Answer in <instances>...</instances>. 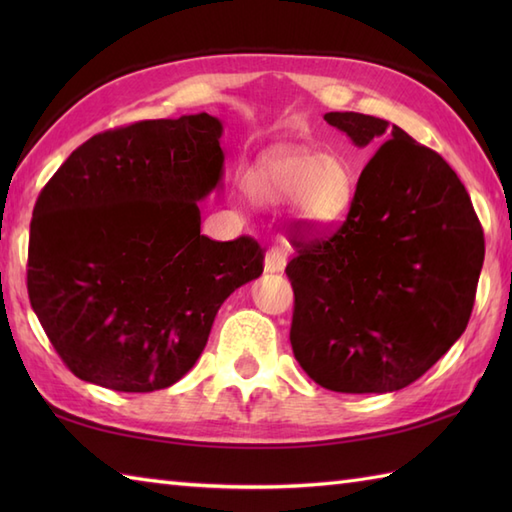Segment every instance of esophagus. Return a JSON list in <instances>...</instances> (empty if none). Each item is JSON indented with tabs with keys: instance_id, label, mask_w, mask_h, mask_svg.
<instances>
[{
	"instance_id": "34e87169",
	"label": "esophagus",
	"mask_w": 512,
	"mask_h": 512,
	"mask_svg": "<svg viewBox=\"0 0 512 512\" xmlns=\"http://www.w3.org/2000/svg\"><path fill=\"white\" fill-rule=\"evenodd\" d=\"M266 273H281L286 268V250L281 246H273L266 253V262H264Z\"/></svg>"
}]
</instances>
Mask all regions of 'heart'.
I'll use <instances>...</instances> for the list:
<instances>
[{"label": "heart", "mask_w": 512, "mask_h": 512, "mask_svg": "<svg viewBox=\"0 0 512 512\" xmlns=\"http://www.w3.org/2000/svg\"><path fill=\"white\" fill-rule=\"evenodd\" d=\"M244 187L257 204L268 209L297 204L303 220L328 226L350 211L356 178L350 162L339 154L279 147L246 173Z\"/></svg>", "instance_id": "b5f03b06"}]
</instances>
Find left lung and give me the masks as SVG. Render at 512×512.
I'll list each match as a JSON object with an SVG mask.
<instances>
[{
    "mask_svg": "<svg viewBox=\"0 0 512 512\" xmlns=\"http://www.w3.org/2000/svg\"><path fill=\"white\" fill-rule=\"evenodd\" d=\"M356 147L385 138L332 235L292 237L290 343L314 383L387 394L418 380L469 323L484 233L464 184L400 127L328 112Z\"/></svg>",
    "mask_w": 512,
    "mask_h": 512,
    "instance_id": "obj_1",
    "label": "left lung"
}]
</instances>
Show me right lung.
<instances>
[{
    "label": "right lung",
    "mask_w": 512,
    "mask_h": 512,
    "mask_svg": "<svg viewBox=\"0 0 512 512\" xmlns=\"http://www.w3.org/2000/svg\"><path fill=\"white\" fill-rule=\"evenodd\" d=\"M220 138L206 112L110 129L39 193L28 297L74 376L134 394L171 387L226 297L262 275L253 237L200 235L198 202L224 173Z\"/></svg>",
    "instance_id": "right-lung-1"
}]
</instances>
